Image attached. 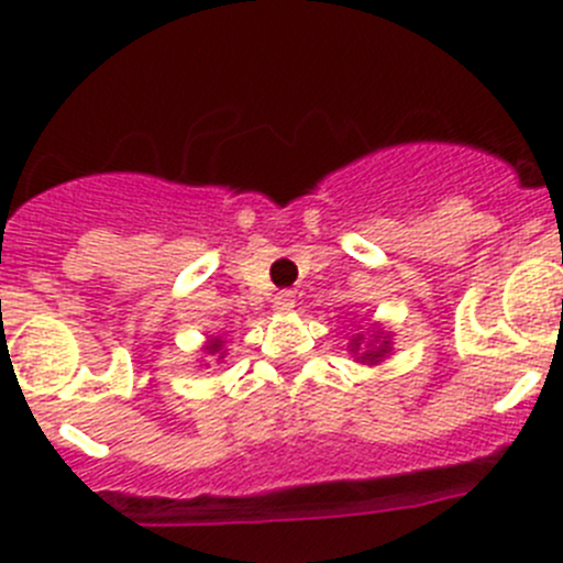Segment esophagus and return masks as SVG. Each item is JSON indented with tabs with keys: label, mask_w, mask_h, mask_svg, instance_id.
Wrapping results in <instances>:
<instances>
[{
	"label": "esophagus",
	"mask_w": 563,
	"mask_h": 563,
	"mask_svg": "<svg viewBox=\"0 0 563 563\" xmlns=\"http://www.w3.org/2000/svg\"><path fill=\"white\" fill-rule=\"evenodd\" d=\"M272 308H275L277 313H288V310L294 308V291H277L275 299H272Z\"/></svg>",
	"instance_id": "1"
}]
</instances>
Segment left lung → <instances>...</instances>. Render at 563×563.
Returning a JSON list of instances; mask_svg holds the SVG:
<instances>
[{
    "label": "left lung",
    "mask_w": 563,
    "mask_h": 563,
    "mask_svg": "<svg viewBox=\"0 0 563 563\" xmlns=\"http://www.w3.org/2000/svg\"><path fill=\"white\" fill-rule=\"evenodd\" d=\"M371 329H373L371 338L356 332L351 334V343H349V351L354 354L356 362H362V365H378V362H384L391 354V332H387L384 327H378V323H373Z\"/></svg>",
    "instance_id": "obj_1"
}]
</instances>
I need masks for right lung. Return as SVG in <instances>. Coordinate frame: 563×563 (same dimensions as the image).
I'll return each mask as SVG.
<instances>
[{
  "label": "right lung",
  "instance_id": "add662e5",
  "mask_svg": "<svg viewBox=\"0 0 563 563\" xmlns=\"http://www.w3.org/2000/svg\"><path fill=\"white\" fill-rule=\"evenodd\" d=\"M201 351L207 356H214V360L218 362H223L225 360V340H223V334H214V338H207V343L201 345Z\"/></svg>",
  "mask_w": 563,
  "mask_h": 563
}]
</instances>
